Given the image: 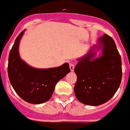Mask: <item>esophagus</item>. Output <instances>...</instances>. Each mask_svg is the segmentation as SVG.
Here are the masks:
<instances>
[{
    "mask_svg": "<svg viewBox=\"0 0 130 130\" xmlns=\"http://www.w3.org/2000/svg\"><path fill=\"white\" fill-rule=\"evenodd\" d=\"M74 67H75V63H74V62H70L69 63V67L71 71H74Z\"/></svg>",
    "mask_w": 130,
    "mask_h": 130,
    "instance_id": "34e87169",
    "label": "esophagus"
}]
</instances>
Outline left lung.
I'll list each match as a JSON object with an SVG mask.
<instances>
[{
    "mask_svg": "<svg viewBox=\"0 0 130 130\" xmlns=\"http://www.w3.org/2000/svg\"><path fill=\"white\" fill-rule=\"evenodd\" d=\"M102 56L92 60V50L78 59L74 67L77 76L74 93L80 102L98 106L110 100L121 83L122 69L121 57L112 37L107 34L99 39ZM98 47V46H95Z\"/></svg>",
    "mask_w": 130,
    "mask_h": 130,
    "instance_id": "1",
    "label": "left lung"
}]
</instances>
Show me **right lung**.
Wrapping results in <instances>:
<instances>
[{
  "mask_svg": "<svg viewBox=\"0 0 130 130\" xmlns=\"http://www.w3.org/2000/svg\"><path fill=\"white\" fill-rule=\"evenodd\" d=\"M23 33L24 31L18 36L10 52L8 65L9 80L21 99L32 104H40L50 99L57 82L71 70L67 63L55 68L38 69L21 60L18 48Z\"/></svg>",
  "mask_w": 130,
  "mask_h": 130,
  "instance_id": "right-lung-1",
  "label": "right lung"
}]
</instances>
